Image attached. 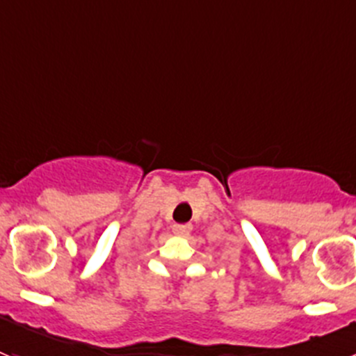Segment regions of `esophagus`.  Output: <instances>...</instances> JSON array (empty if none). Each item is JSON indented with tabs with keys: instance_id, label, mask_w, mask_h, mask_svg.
Listing matches in <instances>:
<instances>
[{
	"instance_id": "1",
	"label": "esophagus",
	"mask_w": 356,
	"mask_h": 356,
	"mask_svg": "<svg viewBox=\"0 0 356 356\" xmlns=\"http://www.w3.org/2000/svg\"><path fill=\"white\" fill-rule=\"evenodd\" d=\"M172 231H174V234L186 238V236H189V232L193 231V225L191 224H174L172 225Z\"/></svg>"
}]
</instances>
